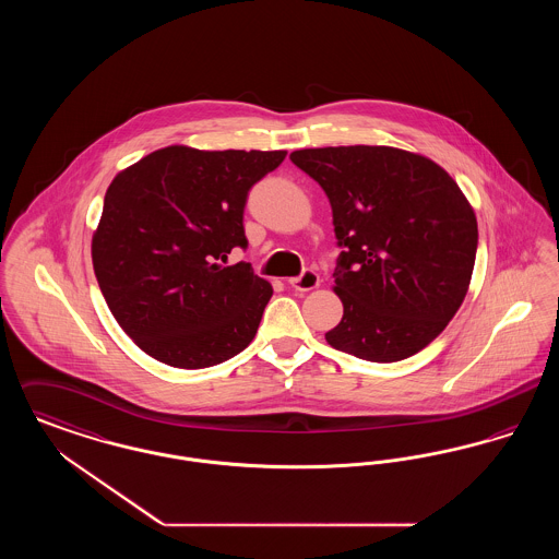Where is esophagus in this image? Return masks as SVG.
Instances as JSON below:
<instances>
[{"mask_svg":"<svg viewBox=\"0 0 559 559\" xmlns=\"http://www.w3.org/2000/svg\"><path fill=\"white\" fill-rule=\"evenodd\" d=\"M289 285H292L295 292H312V289H317L320 285L319 274L308 267V270H304L299 276L292 278Z\"/></svg>","mask_w":559,"mask_h":559,"instance_id":"obj_1","label":"esophagus"}]
</instances>
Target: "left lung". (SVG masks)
<instances>
[{
  "label": "left lung",
  "mask_w": 559,
  "mask_h": 559,
  "mask_svg": "<svg viewBox=\"0 0 559 559\" xmlns=\"http://www.w3.org/2000/svg\"><path fill=\"white\" fill-rule=\"evenodd\" d=\"M333 210L342 322L324 337L369 362H396L433 342L461 308L478 222L451 176L392 146L292 153Z\"/></svg>",
  "instance_id": "left-lung-1"
}]
</instances>
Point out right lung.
<instances>
[{"label":"right lung","instance_id":"add662e5","mask_svg":"<svg viewBox=\"0 0 559 559\" xmlns=\"http://www.w3.org/2000/svg\"><path fill=\"white\" fill-rule=\"evenodd\" d=\"M285 151L167 146L121 171L105 194L92 262L119 326L176 369H207L258 333L272 287L247 262L249 190Z\"/></svg>","mask_w":559,"mask_h":559}]
</instances>
